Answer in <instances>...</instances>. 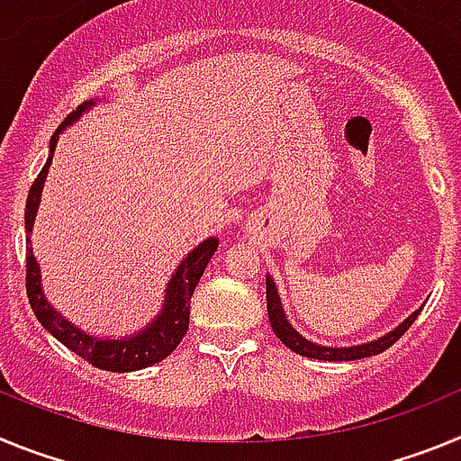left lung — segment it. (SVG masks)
<instances>
[{"mask_svg":"<svg viewBox=\"0 0 461 461\" xmlns=\"http://www.w3.org/2000/svg\"><path fill=\"white\" fill-rule=\"evenodd\" d=\"M266 297H267V316H270V325L275 330L276 339L284 341V344L295 351L297 356H304V357H313V360H328V362H348V360H360V357H369V356H376V353H383L385 348L394 344L399 337L404 335L406 330L413 325V321L418 319V313L422 312L420 309H415L411 313L409 319H404L402 323L397 325L394 330L385 332L383 337H376L374 341H367V344H357V346H323V344H313L309 341L307 337H303L288 323L286 319V312L281 307V297L279 291L275 286V279L270 275L266 276Z\"/></svg>","mask_w":461,"mask_h":461,"instance_id":"left-lung-1","label":"left lung"}]
</instances>
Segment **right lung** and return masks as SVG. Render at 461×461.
I'll return each mask as SVG.
<instances>
[{"label": "right lung", "mask_w": 461, "mask_h": 461, "mask_svg": "<svg viewBox=\"0 0 461 461\" xmlns=\"http://www.w3.org/2000/svg\"><path fill=\"white\" fill-rule=\"evenodd\" d=\"M94 104H96V101L89 99L85 101L83 105H78V108L73 110L71 115L62 122V126L52 133L50 154H48L46 166L41 168L39 177L34 180L30 195H27V207H24V228H27V233H32V228H34V219L41 203V191H43V185H46L48 168H50L52 164V154H55L59 133H62L67 126H71L73 122H78V117L83 115L85 110L92 108ZM27 242H32V240L27 238ZM217 247V238H207L182 258L177 270L170 276L168 286H166L161 312H158L145 328L133 332V335H92V332H85L83 328L73 325L67 316H62V313L57 312V309L46 300L43 284H41L39 260L34 258L32 247H27V297H30V304L32 309H34L39 323L43 325L55 339H59L67 348H71L76 356L87 360L94 367L105 369V372H138V369H145L149 367V365H157V362H161L164 357H168L170 353L177 348L182 337L186 335V330H189L191 295H194L195 286H198V281H201L203 272H205L207 263H210V258L214 256Z\"/></svg>", "instance_id": "1"}]
</instances>
